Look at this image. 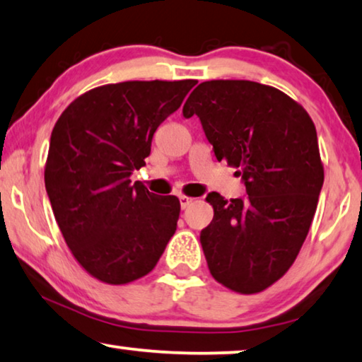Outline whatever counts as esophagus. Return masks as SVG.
<instances>
[{
    "label": "esophagus",
    "mask_w": 362,
    "mask_h": 362,
    "mask_svg": "<svg viewBox=\"0 0 362 362\" xmlns=\"http://www.w3.org/2000/svg\"><path fill=\"white\" fill-rule=\"evenodd\" d=\"M192 202H194V199H192V197H187V196H180V204H181V209H186V207H189Z\"/></svg>",
    "instance_id": "34e87169"
}]
</instances>
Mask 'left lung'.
I'll return each mask as SVG.
<instances>
[{"label":"left lung","mask_w":362,"mask_h":362,"mask_svg":"<svg viewBox=\"0 0 362 362\" xmlns=\"http://www.w3.org/2000/svg\"><path fill=\"white\" fill-rule=\"evenodd\" d=\"M202 124L217 160L238 171L246 196L209 192L214 218L201 245L214 279L256 294L286 274L300 251L323 186L317 130L300 104L246 80L204 81L182 116Z\"/></svg>","instance_id":"obj_1"}]
</instances>
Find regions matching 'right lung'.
<instances>
[{
    "mask_svg": "<svg viewBox=\"0 0 362 362\" xmlns=\"http://www.w3.org/2000/svg\"><path fill=\"white\" fill-rule=\"evenodd\" d=\"M196 80L124 81L81 94L52 130L45 189L68 248L93 277L127 284L155 268L176 232L180 199L130 181L158 125Z\"/></svg>",
    "mask_w": 362,
    "mask_h": 362,
    "instance_id": "right-lung-1",
    "label": "right lung"
}]
</instances>
